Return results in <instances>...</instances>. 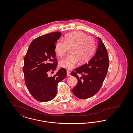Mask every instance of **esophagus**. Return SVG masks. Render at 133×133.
Here are the masks:
<instances>
[{
	"label": "esophagus",
	"mask_w": 133,
	"mask_h": 133,
	"mask_svg": "<svg viewBox=\"0 0 133 133\" xmlns=\"http://www.w3.org/2000/svg\"><path fill=\"white\" fill-rule=\"evenodd\" d=\"M71 76V74H70V72L69 71H67V76H68V77H69V76Z\"/></svg>",
	"instance_id": "esophagus-1"
}]
</instances>
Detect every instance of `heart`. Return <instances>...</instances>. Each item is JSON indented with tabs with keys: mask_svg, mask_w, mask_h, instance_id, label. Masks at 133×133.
Returning <instances> with one entry per match:
<instances>
[{
	"mask_svg": "<svg viewBox=\"0 0 133 133\" xmlns=\"http://www.w3.org/2000/svg\"><path fill=\"white\" fill-rule=\"evenodd\" d=\"M69 48L71 53L60 62L61 67L68 70L74 68L78 61L83 64L88 61L94 52L95 42L82 32H72L65 35L64 41H57L54 51L57 56L63 57Z\"/></svg>",
	"mask_w": 133,
	"mask_h": 133,
	"instance_id": "b5f03b06",
	"label": "heart"
}]
</instances>
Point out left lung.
<instances>
[{
    "label": "left lung",
    "instance_id": "8db88e82",
    "mask_svg": "<svg viewBox=\"0 0 133 133\" xmlns=\"http://www.w3.org/2000/svg\"><path fill=\"white\" fill-rule=\"evenodd\" d=\"M98 39V46L95 55L87 63L71 72V75L76 77L78 81L72 91L80 99H87L95 95L101 88L107 74L109 64L107 51L101 39ZM77 74L82 76L78 77Z\"/></svg>",
    "mask_w": 133,
    "mask_h": 133
}]
</instances>
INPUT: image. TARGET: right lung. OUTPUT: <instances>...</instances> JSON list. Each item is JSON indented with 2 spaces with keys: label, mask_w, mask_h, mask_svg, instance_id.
I'll use <instances>...</instances> for the list:
<instances>
[{
  "label": "right lung",
  "mask_w": 133,
  "mask_h": 133,
  "mask_svg": "<svg viewBox=\"0 0 133 133\" xmlns=\"http://www.w3.org/2000/svg\"><path fill=\"white\" fill-rule=\"evenodd\" d=\"M60 32H54L39 36L32 41L24 57L23 73L29 92L38 101H49L57 94V84L66 77L63 68L55 75L48 77L50 71H55L57 59L55 43L61 36Z\"/></svg>",
  "instance_id": "obj_1"
}]
</instances>
